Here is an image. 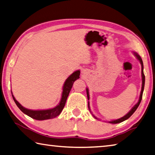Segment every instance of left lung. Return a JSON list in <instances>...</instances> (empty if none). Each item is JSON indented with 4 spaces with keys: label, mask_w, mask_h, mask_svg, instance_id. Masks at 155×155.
I'll use <instances>...</instances> for the list:
<instances>
[{
    "label": "left lung",
    "mask_w": 155,
    "mask_h": 155,
    "mask_svg": "<svg viewBox=\"0 0 155 155\" xmlns=\"http://www.w3.org/2000/svg\"><path fill=\"white\" fill-rule=\"evenodd\" d=\"M134 55H135V56L137 57V59H138L140 61V64H141V65H142V90H141L140 95L139 101H138V103H137V104L135 105V106H134V107L132 108V109L130 110V111L129 113H127L126 115H125V116L123 117L119 118V119H116V120H112V121H109V123H110V124H119V123H121V122L124 121H125V120H126V119H127L128 118H130V117L132 115V114L136 111V110L137 109V108L138 107L139 104H140V102H141V101H142V94H143V91H144V84H145V76H144V71H143V69H144V66H143V62H142V59H141L140 56V55H139L138 53H136V52H134ZM86 92H87V100H89V99H90V96H89L88 89H87V88H86ZM88 108H89V109H90L89 102H88ZM93 116H94V115H93ZM94 117H95L96 119H97V118L95 116H94Z\"/></svg>",
    "instance_id": "8db88e82"
}]
</instances>
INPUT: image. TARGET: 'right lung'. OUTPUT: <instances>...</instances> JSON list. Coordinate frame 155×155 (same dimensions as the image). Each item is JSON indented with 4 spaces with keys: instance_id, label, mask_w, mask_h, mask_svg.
I'll list each match as a JSON object with an SVG mask.
<instances>
[{
    "instance_id": "add662e5",
    "label": "right lung",
    "mask_w": 155,
    "mask_h": 155,
    "mask_svg": "<svg viewBox=\"0 0 155 155\" xmlns=\"http://www.w3.org/2000/svg\"><path fill=\"white\" fill-rule=\"evenodd\" d=\"M80 71H75L70 75V76L67 79L65 84H64L63 88V92H62V96H61V99L59 104L57 105V107L54 108H52L51 109H46V110H30L25 109V107L21 106V104L19 103V102L16 101V99L15 98L13 95L12 94L13 98L15 101V103L17 104V106L18 107L19 109L21 110V111L25 113V115H28L30 117L33 118L36 120H46V119H52L57 117L58 115H60V113L62 111L65 104L66 103L67 98H68L69 94L71 90V87L73 86L74 81L80 78Z\"/></svg>"
}]
</instances>
